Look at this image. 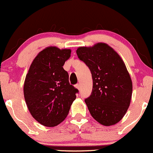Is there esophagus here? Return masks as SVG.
<instances>
[{"label":"esophagus","mask_w":153,"mask_h":153,"mask_svg":"<svg viewBox=\"0 0 153 153\" xmlns=\"http://www.w3.org/2000/svg\"><path fill=\"white\" fill-rule=\"evenodd\" d=\"M76 88L78 90H80V88H81V85H80L79 83L77 84V85H76Z\"/></svg>","instance_id":"34e87169"}]
</instances>
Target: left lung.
<instances>
[{"label": "left lung", "instance_id": "left-lung-1", "mask_svg": "<svg viewBox=\"0 0 153 153\" xmlns=\"http://www.w3.org/2000/svg\"><path fill=\"white\" fill-rule=\"evenodd\" d=\"M76 54L92 74L93 90L85 100L90 114L103 126L117 124L126 114L132 96V81L124 61L101 42L79 47Z\"/></svg>", "mask_w": 153, "mask_h": 153}]
</instances>
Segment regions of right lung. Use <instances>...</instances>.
<instances>
[{"instance_id": "obj_1", "label": "right lung", "mask_w": 153, "mask_h": 153, "mask_svg": "<svg viewBox=\"0 0 153 153\" xmlns=\"http://www.w3.org/2000/svg\"><path fill=\"white\" fill-rule=\"evenodd\" d=\"M70 49L46 47L31 63L24 82V97L33 117L47 127H55L66 117L78 90L68 81L63 66Z\"/></svg>"}]
</instances>
